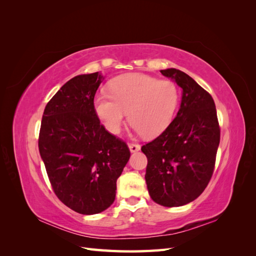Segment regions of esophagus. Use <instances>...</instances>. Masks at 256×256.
<instances>
[{
    "label": "esophagus",
    "mask_w": 256,
    "mask_h": 256,
    "mask_svg": "<svg viewBox=\"0 0 256 256\" xmlns=\"http://www.w3.org/2000/svg\"><path fill=\"white\" fill-rule=\"evenodd\" d=\"M129 150L131 152H138L141 150V146L138 144H134V143H130L129 145Z\"/></svg>",
    "instance_id": "34e87169"
}]
</instances>
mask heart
Returning a JSON list of instances; mask_svg holds the SVG:
<instances>
[{
	"mask_svg": "<svg viewBox=\"0 0 256 256\" xmlns=\"http://www.w3.org/2000/svg\"><path fill=\"white\" fill-rule=\"evenodd\" d=\"M109 95L94 100L97 118L112 134H118L128 118L134 132L156 136L166 129L180 99L176 84L144 74H126L114 78L108 86Z\"/></svg>",
	"mask_w": 256,
	"mask_h": 256,
	"instance_id": "1",
	"label": "heart"
}]
</instances>
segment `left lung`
Masks as SVG:
<instances>
[{
    "label": "left lung",
    "instance_id": "obj_1",
    "mask_svg": "<svg viewBox=\"0 0 256 256\" xmlns=\"http://www.w3.org/2000/svg\"><path fill=\"white\" fill-rule=\"evenodd\" d=\"M182 90L175 118L154 141L142 146L145 180L154 202L180 207L198 198L210 180L220 143L212 97L190 76L175 68L160 70Z\"/></svg>",
    "mask_w": 256,
    "mask_h": 256
}]
</instances>
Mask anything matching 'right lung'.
I'll return each instance as SVG.
<instances>
[{
	"label": "right lung",
	"instance_id": "obj_1",
	"mask_svg": "<svg viewBox=\"0 0 256 256\" xmlns=\"http://www.w3.org/2000/svg\"><path fill=\"white\" fill-rule=\"evenodd\" d=\"M104 79L94 72L66 82L44 108L38 141L54 192L82 214L113 204L116 180L130 157L126 143L108 132L96 115L94 97Z\"/></svg>",
	"mask_w": 256,
	"mask_h": 256
}]
</instances>
